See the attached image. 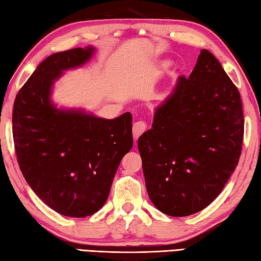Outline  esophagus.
<instances>
[{"instance_id":"1","label":"esophagus","mask_w":261,"mask_h":261,"mask_svg":"<svg viewBox=\"0 0 261 261\" xmlns=\"http://www.w3.org/2000/svg\"><path fill=\"white\" fill-rule=\"evenodd\" d=\"M146 130H147V123L144 121L136 122L134 124V127H132V132H134V137L136 139L143 135Z\"/></svg>"}]
</instances>
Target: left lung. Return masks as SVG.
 <instances>
[{
    "label": "left lung",
    "mask_w": 261,
    "mask_h": 261,
    "mask_svg": "<svg viewBox=\"0 0 261 261\" xmlns=\"http://www.w3.org/2000/svg\"><path fill=\"white\" fill-rule=\"evenodd\" d=\"M244 116L240 91L207 49L189 78L156 109L138 148L149 199L162 213L188 216L208 206L238 165Z\"/></svg>",
    "instance_id": "left-lung-1"
}]
</instances>
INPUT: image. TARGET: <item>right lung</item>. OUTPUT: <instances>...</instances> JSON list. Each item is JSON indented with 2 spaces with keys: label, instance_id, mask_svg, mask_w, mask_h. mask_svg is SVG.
<instances>
[{
  "label": "right lung",
  "instance_id": "add662e5",
  "mask_svg": "<svg viewBox=\"0 0 261 261\" xmlns=\"http://www.w3.org/2000/svg\"><path fill=\"white\" fill-rule=\"evenodd\" d=\"M93 51L72 48L48 56L19 90L12 110L17 161L26 182L51 210L71 218H85L103 206L134 144L130 113L105 120L50 102L62 71L84 64Z\"/></svg>",
  "mask_w": 261,
  "mask_h": 261
}]
</instances>
